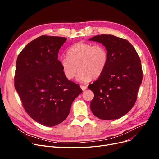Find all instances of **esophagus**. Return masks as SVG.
<instances>
[{
  "instance_id": "34e87169",
  "label": "esophagus",
  "mask_w": 159,
  "mask_h": 159,
  "mask_svg": "<svg viewBox=\"0 0 159 159\" xmlns=\"http://www.w3.org/2000/svg\"><path fill=\"white\" fill-rule=\"evenodd\" d=\"M80 88L83 91H84V90L86 89V88H87V86H85V85H80Z\"/></svg>"
}]
</instances>
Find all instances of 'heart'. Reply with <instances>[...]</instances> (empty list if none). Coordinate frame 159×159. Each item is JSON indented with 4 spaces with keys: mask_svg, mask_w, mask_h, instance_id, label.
Segmentation results:
<instances>
[{
    "mask_svg": "<svg viewBox=\"0 0 159 159\" xmlns=\"http://www.w3.org/2000/svg\"><path fill=\"white\" fill-rule=\"evenodd\" d=\"M68 57L60 60L62 71L71 80L78 74V80L87 83L103 74L108 62V53L101 44L79 42L72 46L67 52Z\"/></svg>",
    "mask_w": 159,
    "mask_h": 159,
    "instance_id": "heart-1",
    "label": "heart"
}]
</instances>
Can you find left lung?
Instances as JSON below:
<instances>
[{"mask_svg":"<svg viewBox=\"0 0 159 159\" xmlns=\"http://www.w3.org/2000/svg\"><path fill=\"white\" fill-rule=\"evenodd\" d=\"M89 40L101 43L108 53V62L103 74L88 88L94 98L90 108L95 116L117 119L134 106L143 80L141 60L127 40L113 35L102 34Z\"/></svg>","mask_w":159,"mask_h":159,"instance_id":"obj_1","label":"left lung"}]
</instances>
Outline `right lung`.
Masks as SVG:
<instances>
[{
  "label": "right lung",
  "instance_id": "obj_1",
  "mask_svg": "<svg viewBox=\"0 0 159 159\" xmlns=\"http://www.w3.org/2000/svg\"><path fill=\"white\" fill-rule=\"evenodd\" d=\"M66 40L41 36L28 43L16 60L14 87L23 107L35 121L47 127L63 122L82 92L78 84L64 76L57 60Z\"/></svg>",
  "mask_w": 159,
  "mask_h": 159
}]
</instances>
